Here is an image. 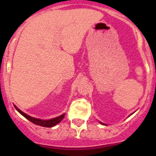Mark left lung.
<instances>
[{
    "label": "left lung",
    "instance_id": "1",
    "mask_svg": "<svg viewBox=\"0 0 156 156\" xmlns=\"http://www.w3.org/2000/svg\"><path fill=\"white\" fill-rule=\"evenodd\" d=\"M132 114H133V113H132ZM100 124H102V125H105V124H103V123H102V122H100Z\"/></svg>",
    "mask_w": 156,
    "mask_h": 156
}]
</instances>
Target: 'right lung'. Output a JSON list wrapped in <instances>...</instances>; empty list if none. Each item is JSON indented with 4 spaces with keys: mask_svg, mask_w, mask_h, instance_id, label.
Returning a JSON list of instances; mask_svg holds the SVG:
<instances>
[{
    "mask_svg": "<svg viewBox=\"0 0 156 156\" xmlns=\"http://www.w3.org/2000/svg\"><path fill=\"white\" fill-rule=\"evenodd\" d=\"M14 107L16 108V109L22 115L24 116L26 119H27L28 120L30 121L32 123L35 124V125H39V126H41V127H52L55 125H56L57 124H59L61 121L63 119L64 116H65V113L61 115L58 116V117L54 118V119H49V120H42V119H35V118H33L31 117V116L28 115L27 114L24 113L23 112H22L20 108H18L16 106H14Z\"/></svg>",
    "mask_w": 156,
    "mask_h": 156,
    "instance_id": "1",
    "label": "right lung"
}]
</instances>
